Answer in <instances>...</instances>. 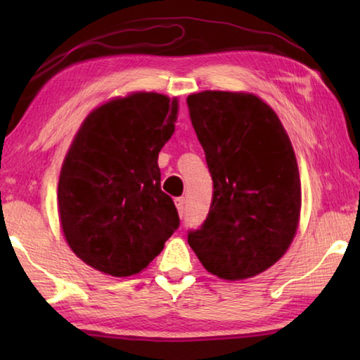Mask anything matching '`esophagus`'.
Wrapping results in <instances>:
<instances>
[{
	"instance_id": "esophagus-1",
	"label": "esophagus",
	"mask_w": 360,
	"mask_h": 360,
	"mask_svg": "<svg viewBox=\"0 0 360 360\" xmlns=\"http://www.w3.org/2000/svg\"><path fill=\"white\" fill-rule=\"evenodd\" d=\"M174 203H176V210H178L179 217H182V216H184V212H186V198L184 197L176 198Z\"/></svg>"
}]
</instances>
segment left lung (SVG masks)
<instances>
[{"label": "left lung", "instance_id": "8db88e82", "mask_svg": "<svg viewBox=\"0 0 360 360\" xmlns=\"http://www.w3.org/2000/svg\"><path fill=\"white\" fill-rule=\"evenodd\" d=\"M187 105L214 184L208 217L187 241L211 275L254 278L283 257L300 224L294 148L257 95L205 90Z\"/></svg>", "mask_w": 360, "mask_h": 360}]
</instances>
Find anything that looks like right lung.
Masks as SVG:
<instances>
[{
    "label": "right lung",
    "instance_id": "obj_1",
    "mask_svg": "<svg viewBox=\"0 0 360 360\" xmlns=\"http://www.w3.org/2000/svg\"><path fill=\"white\" fill-rule=\"evenodd\" d=\"M178 109V96H115L84 119L66 152L57 193L63 236L84 264L105 275H138L179 227L157 162Z\"/></svg>",
    "mask_w": 360,
    "mask_h": 360
}]
</instances>
